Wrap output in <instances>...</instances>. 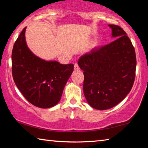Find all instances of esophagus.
Returning a JSON list of instances; mask_svg holds the SVG:
<instances>
[{
	"label": "esophagus",
	"instance_id": "34e87169",
	"mask_svg": "<svg viewBox=\"0 0 148 148\" xmlns=\"http://www.w3.org/2000/svg\"><path fill=\"white\" fill-rule=\"evenodd\" d=\"M74 70L75 71H79V67L78 66V64H77V63L74 64Z\"/></svg>",
	"mask_w": 148,
	"mask_h": 148
}]
</instances>
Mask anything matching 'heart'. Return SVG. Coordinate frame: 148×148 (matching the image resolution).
<instances>
[{
	"instance_id": "b5f03b06",
	"label": "heart",
	"mask_w": 148,
	"mask_h": 148,
	"mask_svg": "<svg viewBox=\"0 0 148 148\" xmlns=\"http://www.w3.org/2000/svg\"><path fill=\"white\" fill-rule=\"evenodd\" d=\"M98 45H99V42H98V41H97V40L94 41L92 44V46L93 47H96V46H98Z\"/></svg>"
}]
</instances>
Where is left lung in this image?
<instances>
[{
    "label": "left lung",
    "mask_w": 148,
    "mask_h": 148,
    "mask_svg": "<svg viewBox=\"0 0 148 148\" xmlns=\"http://www.w3.org/2000/svg\"><path fill=\"white\" fill-rule=\"evenodd\" d=\"M116 40L94 48L78 60L84 71V93L95 109L104 110L118 104L129 93L136 72V54L127 33L116 25H108Z\"/></svg>",
    "instance_id": "obj_1"
}]
</instances>
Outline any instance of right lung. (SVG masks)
Here are the masks:
<instances>
[{
  "label": "right lung",
  "instance_id": "obj_1",
  "mask_svg": "<svg viewBox=\"0 0 148 148\" xmlns=\"http://www.w3.org/2000/svg\"><path fill=\"white\" fill-rule=\"evenodd\" d=\"M26 28L20 33L12 49V76L17 87L30 103L49 108L61 100L74 64H62L37 57L27 45Z\"/></svg>",
  "mask_w": 148,
  "mask_h": 148
}]
</instances>
